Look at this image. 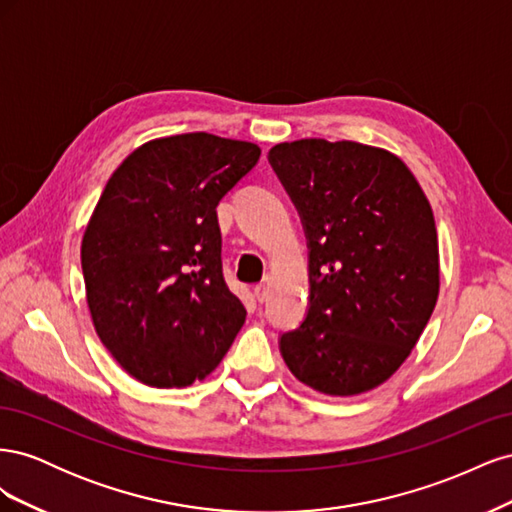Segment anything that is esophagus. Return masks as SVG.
I'll list each match as a JSON object with an SVG mask.
<instances>
[{
	"label": "esophagus",
	"instance_id": "1",
	"mask_svg": "<svg viewBox=\"0 0 512 512\" xmlns=\"http://www.w3.org/2000/svg\"><path fill=\"white\" fill-rule=\"evenodd\" d=\"M254 297L258 299V303H265L269 297V288L265 284H256L254 286Z\"/></svg>",
	"mask_w": 512,
	"mask_h": 512
}]
</instances>
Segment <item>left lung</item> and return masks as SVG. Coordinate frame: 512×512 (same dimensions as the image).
I'll list each match as a JSON object with an SVG mask.
<instances>
[{"mask_svg": "<svg viewBox=\"0 0 512 512\" xmlns=\"http://www.w3.org/2000/svg\"><path fill=\"white\" fill-rule=\"evenodd\" d=\"M269 164L309 250L307 312L280 337L284 361L324 395L376 389L408 359L438 301L429 200L397 156L361 143H282Z\"/></svg>", "mask_w": 512, "mask_h": 512, "instance_id": "1", "label": "left lung"}]
</instances>
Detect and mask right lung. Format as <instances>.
I'll return each instance as SVG.
<instances>
[{
	"label": "right lung",
	"mask_w": 512,
	"mask_h": 512,
	"mask_svg": "<svg viewBox=\"0 0 512 512\" xmlns=\"http://www.w3.org/2000/svg\"><path fill=\"white\" fill-rule=\"evenodd\" d=\"M258 158L254 143L190 132L138 147L108 179L81 245L87 305L106 350L143 384L203 380L241 331L215 207Z\"/></svg>",
	"instance_id": "right-lung-1"
}]
</instances>
